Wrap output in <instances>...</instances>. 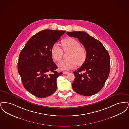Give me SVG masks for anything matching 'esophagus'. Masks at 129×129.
I'll use <instances>...</instances> for the list:
<instances>
[{
    "instance_id": "esophagus-1",
    "label": "esophagus",
    "mask_w": 129,
    "mask_h": 129,
    "mask_svg": "<svg viewBox=\"0 0 129 129\" xmlns=\"http://www.w3.org/2000/svg\"><path fill=\"white\" fill-rule=\"evenodd\" d=\"M68 73H69L68 72H63V74H68Z\"/></svg>"
}]
</instances>
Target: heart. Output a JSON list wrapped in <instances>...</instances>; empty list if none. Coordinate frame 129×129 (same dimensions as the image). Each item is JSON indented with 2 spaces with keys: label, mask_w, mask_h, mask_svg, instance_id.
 I'll return each instance as SVG.
<instances>
[{
  "label": "heart",
  "mask_w": 129,
  "mask_h": 129,
  "mask_svg": "<svg viewBox=\"0 0 129 129\" xmlns=\"http://www.w3.org/2000/svg\"><path fill=\"white\" fill-rule=\"evenodd\" d=\"M63 49L64 51H70L68 58L69 59L60 62L58 67L62 70H68L74 67L76 64L82 65L86 59L87 52L86 49L81 46L80 43L72 38H68L61 42ZM53 58L56 61L61 59L63 51L58 43H55L51 50Z\"/></svg>",
  "instance_id": "b5f03b06"
}]
</instances>
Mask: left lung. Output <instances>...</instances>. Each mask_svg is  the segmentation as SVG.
<instances>
[{
    "label": "left lung",
    "mask_w": 129,
    "mask_h": 129,
    "mask_svg": "<svg viewBox=\"0 0 129 129\" xmlns=\"http://www.w3.org/2000/svg\"><path fill=\"white\" fill-rule=\"evenodd\" d=\"M68 35L77 38L87 52L85 62L76 71L72 87L77 93L90 96L104 87L110 73V56L99 41L83 31L67 32ZM84 72V73H82Z\"/></svg>",
    "instance_id": "1"
}]
</instances>
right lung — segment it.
<instances>
[{"instance_id": "1", "label": "right lung", "mask_w": 129, "mask_h": 129, "mask_svg": "<svg viewBox=\"0 0 129 129\" xmlns=\"http://www.w3.org/2000/svg\"><path fill=\"white\" fill-rule=\"evenodd\" d=\"M65 31L46 29L40 31L28 41L21 52L18 71L23 85L38 98L48 97L55 92L56 78L62 74L55 70L51 50Z\"/></svg>"}]
</instances>
